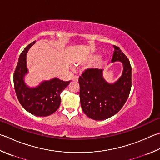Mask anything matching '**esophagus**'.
<instances>
[{"label":"esophagus","mask_w":160,"mask_h":160,"mask_svg":"<svg viewBox=\"0 0 160 160\" xmlns=\"http://www.w3.org/2000/svg\"><path fill=\"white\" fill-rule=\"evenodd\" d=\"M72 80H73V81H75V82H77V81L78 80V75H75V76L72 78Z\"/></svg>","instance_id":"esophagus-1"}]
</instances>
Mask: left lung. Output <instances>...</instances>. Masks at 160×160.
<instances>
[{
  "instance_id": "8db88e82",
  "label": "left lung",
  "mask_w": 160,
  "mask_h": 160,
  "mask_svg": "<svg viewBox=\"0 0 160 160\" xmlns=\"http://www.w3.org/2000/svg\"><path fill=\"white\" fill-rule=\"evenodd\" d=\"M115 48L111 62L123 64L122 76L115 83L104 80L103 69L88 68L79 77L80 98L83 112L95 120H103L120 111L132 88V66L120 48Z\"/></svg>"
}]
</instances>
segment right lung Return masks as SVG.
I'll return each mask as SVG.
<instances>
[{"instance_id":"obj_1","label":"right lung","mask_w":160,"mask_h":160,"mask_svg":"<svg viewBox=\"0 0 160 160\" xmlns=\"http://www.w3.org/2000/svg\"><path fill=\"white\" fill-rule=\"evenodd\" d=\"M36 41L28 45L20 54L14 72V87L19 103L32 115L45 117L54 113L61 103V93L71 81H63L55 78L42 82L36 88H31L24 83V77L28 72L27 54Z\"/></svg>"}]
</instances>
